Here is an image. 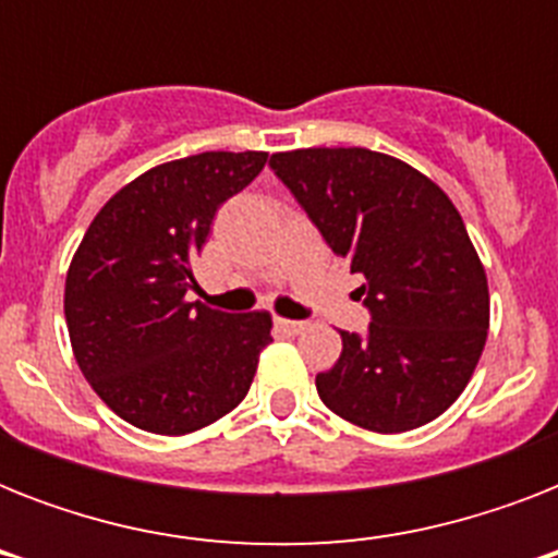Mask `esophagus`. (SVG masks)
<instances>
[{
	"instance_id": "obj_1",
	"label": "esophagus",
	"mask_w": 558,
	"mask_h": 558,
	"mask_svg": "<svg viewBox=\"0 0 558 558\" xmlns=\"http://www.w3.org/2000/svg\"><path fill=\"white\" fill-rule=\"evenodd\" d=\"M280 330L287 332V336H298V332L306 330V322H289V318H275Z\"/></svg>"
}]
</instances>
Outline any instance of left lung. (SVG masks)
Returning a JSON list of instances; mask_svg holds the SVG:
<instances>
[{
	"mask_svg": "<svg viewBox=\"0 0 558 558\" xmlns=\"http://www.w3.org/2000/svg\"><path fill=\"white\" fill-rule=\"evenodd\" d=\"M324 243L362 275L367 332H341V356L315 376L318 397L350 423L411 432L463 393L489 330L486 271L458 208L405 161L365 147L275 153Z\"/></svg>",
	"mask_w": 558,
	"mask_h": 558,
	"instance_id": "1",
	"label": "left lung"
}]
</instances>
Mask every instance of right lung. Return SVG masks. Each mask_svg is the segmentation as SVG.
<instances>
[{
	"instance_id": "right-lung-1",
	"label": "right lung",
	"mask_w": 558,
	"mask_h": 558,
	"mask_svg": "<svg viewBox=\"0 0 558 558\" xmlns=\"http://www.w3.org/2000/svg\"><path fill=\"white\" fill-rule=\"evenodd\" d=\"M266 153H199L147 170L92 219L65 275V324L83 376L135 428L191 434L252 388L271 315L187 301L193 257L219 205L252 185Z\"/></svg>"
}]
</instances>
